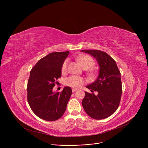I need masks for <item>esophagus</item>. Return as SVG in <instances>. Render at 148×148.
Instances as JSON below:
<instances>
[{
	"label": "esophagus",
	"instance_id": "1",
	"mask_svg": "<svg viewBox=\"0 0 148 148\" xmlns=\"http://www.w3.org/2000/svg\"><path fill=\"white\" fill-rule=\"evenodd\" d=\"M72 91H73V92H75V91H78V89H77V88H73Z\"/></svg>",
	"mask_w": 148,
	"mask_h": 148
}]
</instances>
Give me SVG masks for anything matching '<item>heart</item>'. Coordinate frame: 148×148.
<instances>
[{"mask_svg": "<svg viewBox=\"0 0 148 148\" xmlns=\"http://www.w3.org/2000/svg\"><path fill=\"white\" fill-rule=\"evenodd\" d=\"M77 59L84 69H88L95 64V62L93 58L88 55H81L77 57ZM69 61V60L66 59L63 62L61 67L62 73L64 74L67 72ZM84 82H85V80L84 78L76 75L70 76L67 78L65 80V84L67 86L74 88H79L81 87Z\"/></svg>", "mask_w": 148, "mask_h": 148, "instance_id": "1", "label": "heart"}]
</instances>
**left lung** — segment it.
<instances>
[{"mask_svg": "<svg viewBox=\"0 0 148 148\" xmlns=\"http://www.w3.org/2000/svg\"><path fill=\"white\" fill-rule=\"evenodd\" d=\"M94 57L99 65V74L95 81L86 87L92 92H85L82 101L86 112L95 119H105L112 115L120 103L122 87L121 73L115 61L107 53L97 50H83Z\"/></svg>", "mask_w": 148, "mask_h": 148, "instance_id": "8db88e82", "label": "left lung"}]
</instances>
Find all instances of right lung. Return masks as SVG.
<instances>
[{"instance_id": "1", "label": "right lung", "mask_w": 148, "mask_h": 148, "mask_svg": "<svg viewBox=\"0 0 148 148\" xmlns=\"http://www.w3.org/2000/svg\"><path fill=\"white\" fill-rule=\"evenodd\" d=\"M69 51L51 53L40 59L32 69L27 82V101L33 112L40 118L54 121L66 111L72 94L70 87L61 92L53 88L61 76V67Z\"/></svg>"}]
</instances>
